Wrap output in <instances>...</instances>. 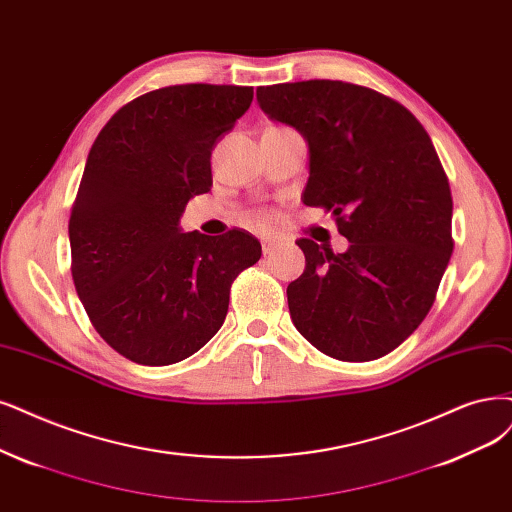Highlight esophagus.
<instances>
[{"label": "esophagus", "instance_id": "esophagus-1", "mask_svg": "<svg viewBox=\"0 0 512 512\" xmlns=\"http://www.w3.org/2000/svg\"><path fill=\"white\" fill-rule=\"evenodd\" d=\"M282 240L278 238V236H272V234H268V236H263V253H266V255H270L274 249H276V246L280 244Z\"/></svg>", "mask_w": 512, "mask_h": 512}]
</instances>
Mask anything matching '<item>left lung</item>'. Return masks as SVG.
Returning <instances> with one entry per match:
<instances>
[{"label": "left lung", "instance_id": "1", "mask_svg": "<svg viewBox=\"0 0 512 512\" xmlns=\"http://www.w3.org/2000/svg\"><path fill=\"white\" fill-rule=\"evenodd\" d=\"M272 120L310 147L304 204L350 240L297 246L306 270L287 287L293 325L337 361H373L422 325L453 251L451 189L424 126L386 94L339 80L257 88Z\"/></svg>", "mask_w": 512, "mask_h": 512}]
</instances>
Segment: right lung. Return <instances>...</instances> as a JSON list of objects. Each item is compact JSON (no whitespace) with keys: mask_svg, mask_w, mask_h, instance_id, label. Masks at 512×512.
Returning <instances> with one entry per match:
<instances>
[{"mask_svg":"<svg viewBox=\"0 0 512 512\" xmlns=\"http://www.w3.org/2000/svg\"><path fill=\"white\" fill-rule=\"evenodd\" d=\"M253 86L177 84L141 94L94 139L71 206L75 291L92 327L132 363L164 367L223 325L236 276L261 257L240 227L183 234L185 204L213 185L211 151Z\"/></svg>","mask_w":512,"mask_h":512,"instance_id":"obj_1","label":"right lung"}]
</instances>
